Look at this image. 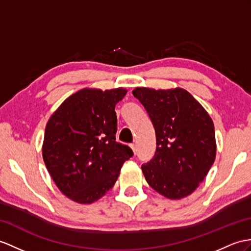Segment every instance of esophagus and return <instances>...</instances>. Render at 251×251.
I'll use <instances>...</instances> for the list:
<instances>
[{
    "mask_svg": "<svg viewBox=\"0 0 251 251\" xmlns=\"http://www.w3.org/2000/svg\"><path fill=\"white\" fill-rule=\"evenodd\" d=\"M130 146H131V148H132V150H133V152H134V154H135V153H136V147H135V145L131 144Z\"/></svg>",
    "mask_w": 251,
    "mask_h": 251,
    "instance_id": "34e87169",
    "label": "esophagus"
}]
</instances>
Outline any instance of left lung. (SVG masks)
<instances>
[{"mask_svg": "<svg viewBox=\"0 0 251 251\" xmlns=\"http://www.w3.org/2000/svg\"><path fill=\"white\" fill-rule=\"evenodd\" d=\"M133 95L146 108L156 136L154 156L142 165L146 181L168 199L188 196L215 161V130L210 115L182 88L137 87Z\"/></svg>", "mask_w": 251, "mask_h": 251, "instance_id": "8db88e82", "label": "left lung"}]
</instances>
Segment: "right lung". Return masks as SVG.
Returning a JSON list of instances; mask_svg holds the SVG:
<instances>
[{"label":"right lung","instance_id":"1","mask_svg":"<svg viewBox=\"0 0 251 251\" xmlns=\"http://www.w3.org/2000/svg\"><path fill=\"white\" fill-rule=\"evenodd\" d=\"M126 89L84 88L71 95L49 119L42 156L49 174L65 196L90 204L104 196L133 155L116 142L115 105Z\"/></svg>","mask_w":251,"mask_h":251}]
</instances>
